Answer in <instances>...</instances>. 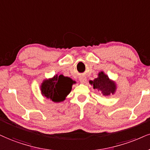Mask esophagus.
Listing matches in <instances>:
<instances>
[{
    "mask_svg": "<svg viewBox=\"0 0 150 150\" xmlns=\"http://www.w3.org/2000/svg\"><path fill=\"white\" fill-rule=\"evenodd\" d=\"M79 81H80L81 83H84L86 81V77H83V76L80 77V79H79Z\"/></svg>",
    "mask_w": 150,
    "mask_h": 150,
    "instance_id": "1",
    "label": "esophagus"
}]
</instances>
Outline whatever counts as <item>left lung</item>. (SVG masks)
Segmentation results:
<instances>
[{
  "label": "left lung",
  "instance_id": "1",
  "mask_svg": "<svg viewBox=\"0 0 150 150\" xmlns=\"http://www.w3.org/2000/svg\"><path fill=\"white\" fill-rule=\"evenodd\" d=\"M89 83L92 86L94 89L97 90L105 97L114 95L117 90L116 83L109 79L108 76L103 71L99 72L97 78L93 81H90Z\"/></svg>",
  "mask_w": 150,
  "mask_h": 150
}]
</instances>
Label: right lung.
Returning <instances> with one entry per match:
<instances>
[{"mask_svg":"<svg viewBox=\"0 0 150 150\" xmlns=\"http://www.w3.org/2000/svg\"><path fill=\"white\" fill-rule=\"evenodd\" d=\"M76 81L62 74H55L52 78L43 80L40 85L41 94L44 97L55 103L65 100L66 97L71 92L72 86Z\"/></svg>","mask_w":150,"mask_h":150,"instance_id":"right-lung-1","label":"right lung"}]
</instances>
